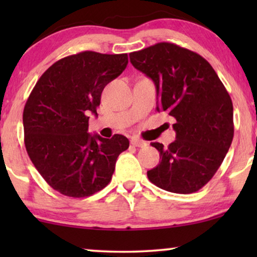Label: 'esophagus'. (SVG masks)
Listing matches in <instances>:
<instances>
[{
    "label": "esophagus",
    "instance_id": "esophagus-1",
    "mask_svg": "<svg viewBox=\"0 0 257 257\" xmlns=\"http://www.w3.org/2000/svg\"><path fill=\"white\" fill-rule=\"evenodd\" d=\"M131 145L136 146V147H145L147 145V143L143 142V140H140V139H132Z\"/></svg>",
    "mask_w": 257,
    "mask_h": 257
}]
</instances>
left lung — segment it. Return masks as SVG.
I'll return each mask as SVG.
<instances>
[{
    "mask_svg": "<svg viewBox=\"0 0 257 257\" xmlns=\"http://www.w3.org/2000/svg\"><path fill=\"white\" fill-rule=\"evenodd\" d=\"M137 70L156 84L157 111L175 119L177 139L159 151L160 161L147 172L161 189L189 194L201 189L222 164L234 137L229 93L202 56L161 42L130 54Z\"/></svg>",
    "mask_w": 257,
    "mask_h": 257,
    "instance_id": "left-lung-1",
    "label": "left lung"
}]
</instances>
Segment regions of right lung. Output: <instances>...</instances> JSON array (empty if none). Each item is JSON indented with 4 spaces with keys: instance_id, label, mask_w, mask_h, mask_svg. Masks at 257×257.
Returning a JSON list of instances; mask_svg holds the SVG:
<instances>
[{
    "instance_id": "1",
    "label": "right lung",
    "mask_w": 257,
    "mask_h": 257,
    "mask_svg": "<svg viewBox=\"0 0 257 257\" xmlns=\"http://www.w3.org/2000/svg\"><path fill=\"white\" fill-rule=\"evenodd\" d=\"M127 54L82 51L54 63L37 80L23 111L24 144L48 185L70 198L106 187L126 137L91 136L89 114H97L104 87L124 71Z\"/></svg>"
}]
</instances>
